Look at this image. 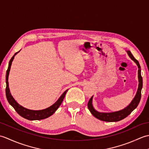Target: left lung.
<instances>
[{"label": "left lung", "mask_w": 149, "mask_h": 149, "mask_svg": "<svg viewBox=\"0 0 149 149\" xmlns=\"http://www.w3.org/2000/svg\"><path fill=\"white\" fill-rule=\"evenodd\" d=\"M127 54L130 57L131 59L136 63V64L137 65L138 67V81H139V84H138V88L137 90L136 94L134 97V98L131 101L129 106H127L125 108L123 109L118 111H115V112H112V113H100L97 111L95 109H94L92 104V99H93V96L90 98V99L88 101V109L90 110V111L92 115L100 120H102V121L104 122H118L120 121L123 118H125V117H127L129 115H130L131 112L133 111L134 109L136 108V107L138 106L139 103H140V101L141 99V91L142 89V86H143V79H142V77L141 75V67L140 65V63L138 61V60L134 58V57L132 56L131 52L127 50Z\"/></svg>", "instance_id": "1"}]
</instances>
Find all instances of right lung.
Instances as JSON below:
<instances>
[{
    "instance_id": "obj_1",
    "label": "right lung",
    "mask_w": 149,
    "mask_h": 149,
    "mask_svg": "<svg viewBox=\"0 0 149 149\" xmlns=\"http://www.w3.org/2000/svg\"><path fill=\"white\" fill-rule=\"evenodd\" d=\"M17 52L15 54V55L12 57L11 59H10L9 63V66L7 70V72H6V97H7V99L9 104L13 107L15 110L18 113V115H20L21 116L23 117V118L29 120H43L48 118L50 116L53 115L54 113H55L56 111L58 109L59 106L61 105L63 99L65 97V95L67 92L68 90H66L64 93H63L61 96L59 98V99L56 101V102L50 106L48 108H46L45 109L42 110H31L25 108V107H22L20 106V104H18L16 100L14 99V98L13 97L11 94L10 93V90H9V83H8V76L9 74V71H10L11 66L13 60L15 55L17 54Z\"/></svg>"
}]
</instances>
